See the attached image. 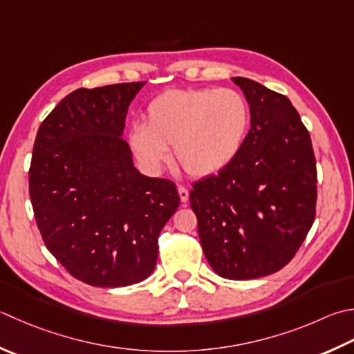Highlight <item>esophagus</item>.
I'll use <instances>...</instances> for the list:
<instances>
[{
    "label": "esophagus",
    "mask_w": 354,
    "mask_h": 354,
    "mask_svg": "<svg viewBox=\"0 0 354 354\" xmlns=\"http://www.w3.org/2000/svg\"><path fill=\"white\" fill-rule=\"evenodd\" d=\"M178 193H179V198H181L183 203H187V201H189V190H187L184 185L178 187Z\"/></svg>",
    "instance_id": "esophagus-1"
}]
</instances>
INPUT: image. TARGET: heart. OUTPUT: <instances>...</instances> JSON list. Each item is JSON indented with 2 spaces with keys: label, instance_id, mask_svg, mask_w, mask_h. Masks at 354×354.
Segmentation results:
<instances>
[{
  "label": "heart",
  "instance_id": "obj_1",
  "mask_svg": "<svg viewBox=\"0 0 354 354\" xmlns=\"http://www.w3.org/2000/svg\"><path fill=\"white\" fill-rule=\"evenodd\" d=\"M145 126L133 124L127 141L149 171H161L170 150L187 175L207 178L230 165L250 127V106L233 88H171L145 109Z\"/></svg>",
  "mask_w": 354,
  "mask_h": 354
}]
</instances>
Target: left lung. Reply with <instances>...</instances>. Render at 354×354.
<instances>
[{
	"instance_id": "obj_1",
	"label": "left lung",
	"mask_w": 354,
	"mask_h": 354,
	"mask_svg": "<svg viewBox=\"0 0 354 354\" xmlns=\"http://www.w3.org/2000/svg\"><path fill=\"white\" fill-rule=\"evenodd\" d=\"M250 130L236 159L193 184L201 245L221 278L279 272L293 259L316 214V159L308 130L287 96L236 76Z\"/></svg>"
}]
</instances>
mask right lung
Instances as JSON below:
<instances>
[{
    "label": "right lung",
    "mask_w": 354,
    "mask_h": 354,
    "mask_svg": "<svg viewBox=\"0 0 354 354\" xmlns=\"http://www.w3.org/2000/svg\"><path fill=\"white\" fill-rule=\"evenodd\" d=\"M145 82L78 88L58 102L33 144L29 193L47 250L73 278L126 287L149 278L158 238L176 212V185L141 175L124 141Z\"/></svg>",
    "instance_id": "1"
}]
</instances>
